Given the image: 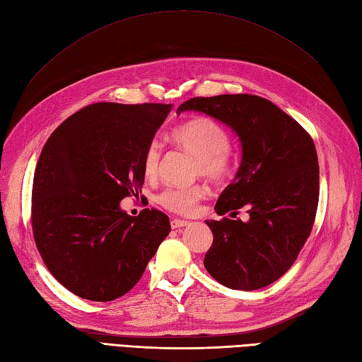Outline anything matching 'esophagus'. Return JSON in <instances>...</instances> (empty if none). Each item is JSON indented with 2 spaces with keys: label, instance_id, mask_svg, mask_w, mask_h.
<instances>
[{
  "label": "esophagus",
  "instance_id": "esophagus-1",
  "mask_svg": "<svg viewBox=\"0 0 362 362\" xmlns=\"http://www.w3.org/2000/svg\"><path fill=\"white\" fill-rule=\"evenodd\" d=\"M190 222L189 221H181V218H172L170 221V226L172 229H180V228H184L187 226Z\"/></svg>",
  "mask_w": 362,
  "mask_h": 362
}]
</instances>
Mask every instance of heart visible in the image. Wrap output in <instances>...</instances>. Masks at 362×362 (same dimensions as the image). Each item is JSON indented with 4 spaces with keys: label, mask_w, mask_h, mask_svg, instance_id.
Returning a JSON list of instances; mask_svg holds the SVG:
<instances>
[{
    "label": "heart",
    "mask_w": 362,
    "mask_h": 362,
    "mask_svg": "<svg viewBox=\"0 0 362 362\" xmlns=\"http://www.w3.org/2000/svg\"><path fill=\"white\" fill-rule=\"evenodd\" d=\"M173 144L196 157L194 173L211 181L225 180L233 170L234 154L231 149V136L217 120L198 116L178 125L170 133ZM161 148L157 141L146 146L141 170L148 180H154L158 173ZM208 194L205 184H193L187 187H168L157 198L164 210L177 214H190Z\"/></svg>",
    "instance_id": "b5f03b06"
}]
</instances>
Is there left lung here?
Segmentation results:
<instances>
[{"label":"left lung","instance_id":"left-lung-1","mask_svg":"<svg viewBox=\"0 0 362 362\" xmlns=\"http://www.w3.org/2000/svg\"><path fill=\"white\" fill-rule=\"evenodd\" d=\"M231 127L243 146L237 177L217 199L221 221H206L213 245L204 266L222 286L252 291L286 273L308 240L319 205V160L299 122L257 95L196 96L178 107ZM246 206L250 221L225 218Z\"/></svg>","mask_w":362,"mask_h":362}]
</instances>
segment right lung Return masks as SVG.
<instances>
[{"label":"right lung","instance_id":"1","mask_svg":"<svg viewBox=\"0 0 362 362\" xmlns=\"http://www.w3.org/2000/svg\"><path fill=\"white\" fill-rule=\"evenodd\" d=\"M170 104H90L47 140L31 192V228L39 254L63 287L87 300L110 302L140 281L170 233L169 217L119 208L139 196L146 146Z\"/></svg>","mask_w":362,"mask_h":362}]
</instances>
